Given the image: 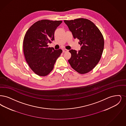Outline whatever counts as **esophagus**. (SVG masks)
Instances as JSON below:
<instances>
[{
  "label": "esophagus",
  "mask_w": 126,
  "mask_h": 126,
  "mask_svg": "<svg viewBox=\"0 0 126 126\" xmlns=\"http://www.w3.org/2000/svg\"><path fill=\"white\" fill-rule=\"evenodd\" d=\"M63 52H68V50L66 49H63Z\"/></svg>",
  "instance_id": "obj_1"
}]
</instances>
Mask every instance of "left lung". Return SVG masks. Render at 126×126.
Returning a JSON list of instances; mask_svg holds the SVG:
<instances>
[{
	"label": "left lung",
	"instance_id": "8db88e82",
	"mask_svg": "<svg viewBox=\"0 0 126 126\" xmlns=\"http://www.w3.org/2000/svg\"><path fill=\"white\" fill-rule=\"evenodd\" d=\"M64 22L71 32L73 38L79 40L81 46L77 52L69 51L71 57L68 62L71 67L80 74H85L92 70L101 58L104 48V38L100 31L91 21L78 18Z\"/></svg>",
	"mask_w": 126,
	"mask_h": 126
}]
</instances>
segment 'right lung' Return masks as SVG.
I'll return each mask as SVG.
<instances>
[{"instance_id": "add662e5", "label": "right lung", "mask_w": 126, "mask_h": 126, "mask_svg": "<svg viewBox=\"0 0 126 126\" xmlns=\"http://www.w3.org/2000/svg\"><path fill=\"white\" fill-rule=\"evenodd\" d=\"M62 21L42 20L35 22L28 30L23 41V50L26 61L37 75L46 76L54 68L62 49L55 50L48 43L54 40V34Z\"/></svg>"}]
</instances>
